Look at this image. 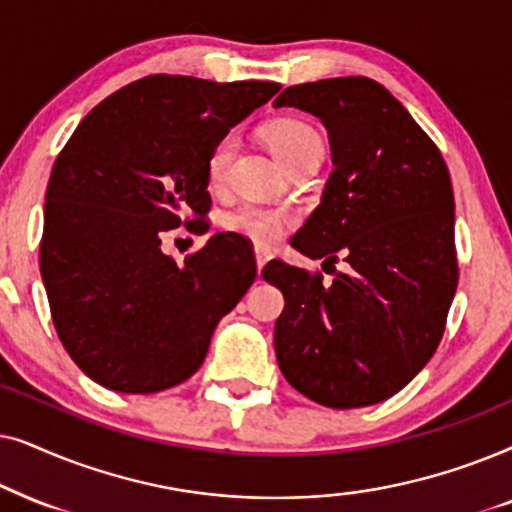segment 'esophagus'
<instances>
[{
  "mask_svg": "<svg viewBox=\"0 0 512 512\" xmlns=\"http://www.w3.org/2000/svg\"><path fill=\"white\" fill-rule=\"evenodd\" d=\"M269 262V252H264V250H255V264H257V274L262 276V269H264V264Z\"/></svg>",
  "mask_w": 512,
  "mask_h": 512,
  "instance_id": "esophagus-1",
  "label": "esophagus"
}]
</instances>
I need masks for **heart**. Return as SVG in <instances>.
I'll return each instance as SVG.
<instances>
[{
  "instance_id": "heart-1",
  "label": "heart",
  "mask_w": 512,
  "mask_h": 512,
  "mask_svg": "<svg viewBox=\"0 0 512 512\" xmlns=\"http://www.w3.org/2000/svg\"><path fill=\"white\" fill-rule=\"evenodd\" d=\"M264 142H267L271 152L278 161L283 163L285 168L292 170L299 163L311 159V156L323 154V142H320V135L311 124H306L302 119L283 117L271 121V124L264 126ZM238 149L236 135H222L220 140L215 142L213 149L208 154L206 173L210 187H222L227 182L231 161H234ZM295 215L285 213V210H267L257 206H243L236 208L234 213L224 217V224H227L229 231L234 234L248 238V241L257 245H274L285 236V231L295 227Z\"/></svg>"
}]
</instances>
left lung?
Segmentation results:
<instances>
[{
	"mask_svg": "<svg viewBox=\"0 0 512 512\" xmlns=\"http://www.w3.org/2000/svg\"><path fill=\"white\" fill-rule=\"evenodd\" d=\"M274 107L323 121L335 161L292 245L311 260L349 264L332 267V285L320 271L264 267V281L285 297L278 367L323 407L381 403L431 360L459 283L447 163L410 112L367 77L290 86Z\"/></svg>",
	"mask_w": 512,
	"mask_h": 512,
	"instance_id": "1",
	"label": "left lung"
}]
</instances>
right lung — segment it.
<instances>
[{"instance_id": "obj_1", "label": "right lung", "mask_w": 512, "mask_h": 512, "mask_svg": "<svg viewBox=\"0 0 512 512\" xmlns=\"http://www.w3.org/2000/svg\"><path fill=\"white\" fill-rule=\"evenodd\" d=\"M278 91L274 81L152 74L95 105L58 154L39 269L60 342L100 386L182 384L255 281L241 236L217 234L177 267L161 234L208 215L210 149Z\"/></svg>"}]
</instances>
